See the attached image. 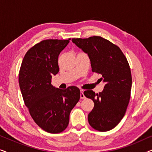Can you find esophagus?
I'll return each mask as SVG.
<instances>
[{"label": "esophagus", "mask_w": 152, "mask_h": 152, "mask_svg": "<svg viewBox=\"0 0 152 152\" xmlns=\"http://www.w3.org/2000/svg\"><path fill=\"white\" fill-rule=\"evenodd\" d=\"M84 90H82H82H80V98L81 99H84L85 98V97H85V95H84Z\"/></svg>", "instance_id": "esophagus-1"}]
</instances>
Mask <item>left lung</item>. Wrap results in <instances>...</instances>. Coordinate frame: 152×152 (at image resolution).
I'll list each match as a JSON object with an SVG mask.
<instances>
[{
  "label": "left lung",
  "mask_w": 152,
  "mask_h": 152,
  "mask_svg": "<svg viewBox=\"0 0 152 152\" xmlns=\"http://www.w3.org/2000/svg\"><path fill=\"white\" fill-rule=\"evenodd\" d=\"M72 43L88 55L92 71L102 75L103 91L95 94L84 92L94 107L88 114L90 125L99 132L113 129L125 114L132 90V73L127 59L117 45L101 37L72 39Z\"/></svg>",
  "instance_id": "1"
}]
</instances>
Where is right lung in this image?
I'll return each instance as SVG.
<instances>
[{
    "mask_svg": "<svg viewBox=\"0 0 152 152\" xmlns=\"http://www.w3.org/2000/svg\"><path fill=\"white\" fill-rule=\"evenodd\" d=\"M69 40L48 39L27 52L20 66L18 82L25 104L37 125L45 132L58 134L65 130L69 116L80 98L76 86L62 90L51 84L59 72L58 57Z\"/></svg>",
    "mask_w": 152,
    "mask_h": 152,
    "instance_id": "1",
    "label": "right lung"
}]
</instances>
